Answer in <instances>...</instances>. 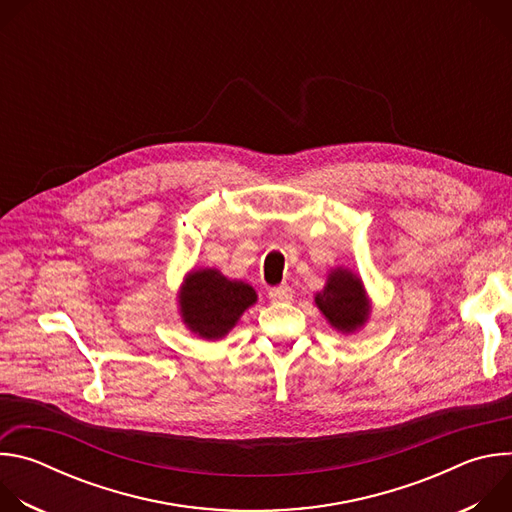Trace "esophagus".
I'll return each instance as SVG.
<instances>
[{"mask_svg": "<svg viewBox=\"0 0 512 512\" xmlns=\"http://www.w3.org/2000/svg\"><path fill=\"white\" fill-rule=\"evenodd\" d=\"M291 298H294V289H291L289 285H277V287L269 289L271 302H289Z\"/></svg>", "mask_w": 512, "mask_h": 512, "instance_id": "34e87169", "label": "esophagus"}]
</instances>
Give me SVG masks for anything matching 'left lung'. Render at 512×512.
<instances>
[{
  "instance_id": "left-lung-1",
  "label": "left lung",
  "mask_w": 512,
  "mask_h": 512,
  "mask_svg": "<svg viewBox=\"0 0 512 512\" xmlns=\"http://www.w3.org/2000/svg\"><path fill=\"white\" fill-rule=\"evenodd\" d=\"M316 308L340 334H354L371 318V298L362 279L348 267L328 271L326 285L314 296Z\"/></svg>"
}]
</instances>
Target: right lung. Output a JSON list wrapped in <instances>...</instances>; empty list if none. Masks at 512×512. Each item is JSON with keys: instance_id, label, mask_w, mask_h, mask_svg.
<instances>
[{"instance_id": "right-lung-1", "label": "right lung", "mask_w": 512, "mask_h": 512, "mask_svg": "<svg viewBox=\"0 0 512 512\" xmlns=\"http://www.w3.org/2000/svg\"><path fill=\"white\" fill-rule=\"evenodd\" d=\"M255 304L257 291L249 283L231 279L214 267L188 271L178 291L182 324L202 340L225 338Z\"/></svg>"}]
</instances>
